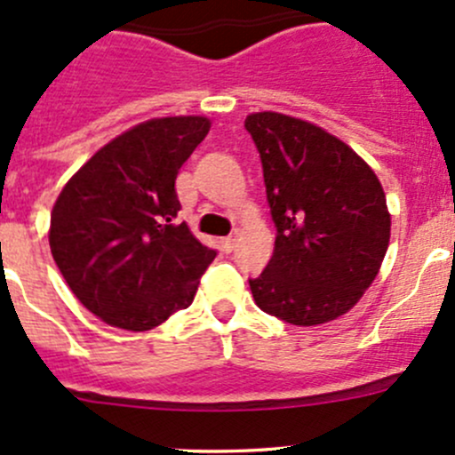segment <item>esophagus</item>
I'll return each instance as SVG.
<instances>
[{"instance_id": "obj_1", "label": "esophagus", "mask_w": 455, "mask_h": 455, "mask_svg": "<svg viewBox=\"0 0 455 455\" xmlns=\"http://www.w3.org/2000/svg\"><path fill=\"white\" fill-rule=\"evenodd\" d=\"M220 244H222V249L227 251V253H231L237 244V233H233V235H228V237H222V242H220Z\"/></svg>"}]
</instances>
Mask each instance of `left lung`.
Instances as JSON below:
<instances>
[{
  "label": "left lung",
  "mask_w": 455,
  "mask_h": 455,
  "mask_svg": "<svg viewBox=\"0 0 455 455\" xmlns=\"http://www.w3.org/2000/svg\"><path fill=\"white\" fill-rule=\"evenodd\" d=\"M277 237L249 279L255 304L292 325L346 315L379 275L389 244L383 187L337 136L277 112L246 116Z\"/></svg>",
  "instance_id": "8db88e82"
}]
</instances>
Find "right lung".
Returning a JSON list of instances; mask_svg holds the SVG:
<instances>
[{
    "label": "right lung",
    "mask_w": 455,
    "mask_h": 455,
    "mask_svg": "<svg viewBox=\"0 0 455 455\" xmlns=\"http://www.w3.org/2000/svg\"><path fill=\"white\" fill-rule=\"evenodd\" d=\"M209 118L140 123L100 147L50 215V251L76 299L123 330H151L194 301L218 251L178 224L176 176Z\"/></svg>",
    "instance_id": "add662e5"
}]
</instances>
